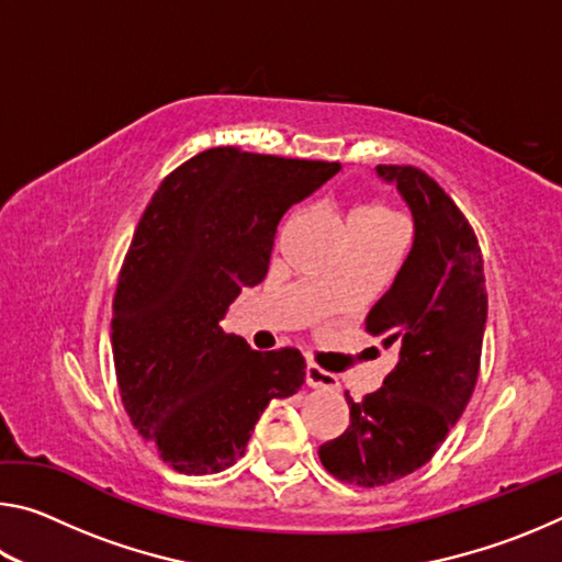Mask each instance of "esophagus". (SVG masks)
<instances>
[{
	"mask_svg": "<svg viewBox=\"0 0 562 562\" xmlns=\"http://www.w3.org/2000/svg\"><path fill=\"white\" fill-rule=\"evenodd\" d=\"M304 382H307V386L312 389H337L339 386V379L327 372V369H322L317 364H307V369H304Z\"/></svg>",
	"mask_w": 562,
	"mask_h": 562,
	"instance_id": "1",
	"label": "esophagus"
}]
</instances>
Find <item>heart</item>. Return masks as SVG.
Instances as JSON below:
<instances>
[{"label":"heart","mask_w":562,"mask_h":562,"mask_svg":"<svg viewBox=\"0 0 562 562\" xmlns=\"http://www.w3.org/2000/svg\"><path fill=\"white\" fill-rule=\"evenodd\" d=\"M349 233H396L402 235V221L384 203L357 205L347 217Z\"/></svg>","instance_id":"heart-1"}]
</instances>
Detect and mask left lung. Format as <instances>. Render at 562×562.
<instances>
[{
  "instance_id": "left-lung-1",
  "label": "left lung",
  "mask_w": 562,
  "mask_h": 562,
  "mask_svg": "<svg viewBox=\"0 0 562 562\" xmlns=\"http://www.w3.org/2000/svg\"><path fill=\"white\" fill-rule=\"evenodd\" d=\"M412 207L414 245L367 331L398 349L382 389L349 404V429L319 446L335 479L361 488L422 469L459 422L481 369L488 294L471 223L446 190L414 166H376Z\"/></svg>"
}]
</instances>
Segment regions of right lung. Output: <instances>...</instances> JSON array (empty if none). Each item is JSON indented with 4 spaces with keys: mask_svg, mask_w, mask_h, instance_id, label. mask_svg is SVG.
<instances>
[{
    "mask_svg": "<svg viewBox=\"0 0 562 562\" xmlns=\"http://www.w3.org/2000/svg\"><path fill=\"white\" fill-rule=\"evenodd\" d=\"M339 164L207 148L150 198L113 294L111 347L131 424L186 475L231 469L272 398L304 384L297 349L255 351L221 327L265 280L290 205Z\"/></svg>",
    "mask_w": 562,
    "mask_h": 562,
    "instance_id": "obj_1",
    "label": "right lung"
}]
</instances>
